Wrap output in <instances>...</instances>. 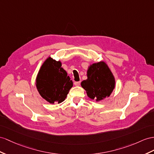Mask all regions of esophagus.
I'll use <instances>...</instances> for the list:
<instances>
[{"label": "esophagus", "instance_id": "obj_1", "mask_svg": "<svg viewBox=\"0 0 154 154\" xmlns=\"http://www.w3.org/2000/svg\"><path fill=\"white\" fill-rule=\"evenodd\" d=\"M74 85L75 86H79L81 85V82L80 81H78V82H74Z\"/></svg>", "mask_w": 154, "mask_h": 154}]
</instances>
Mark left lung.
Segmentation results:
<instances>
[{"mask_svg": "<svg viewBox=\"0 0 154 154\" xmlns=\"http://www.w3.org/2000/svg\"><path fill=\"white\" fill-rule=\"evenodd\" d=\"M81 86L92 100L100 101L109 97L115 87V79L107 64L103 61L94 63L87 71V79Z\"/></svg>", "mask_w": 154, "mask_h": 154, "instance_id": "left-lung-1", "label": "left lung"}]
</instances>
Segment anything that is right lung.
I'll list each match as a JSON object with an SVG mask.
<instances>
[{
    "label": "right lung",
    "mask_w": 154,
    "mask_h": 154,
    "mask_svg": "<svg viewBox=\"0 0 154 154\" xmlns=\"http://www.w3.org/2000/svg\"><path fill=\"white\" fill-rule=\"evenodd\" d=\"M36 88L40 96L49 103H60L64 101L73 82L62 68L60 61L47 58L39 70L36 80Z\"/></svg>",
    "instance_id": "obj_1"
}]
</instances>
